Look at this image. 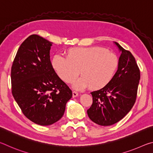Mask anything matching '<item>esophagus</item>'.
Listing matches in <instances>:
<instances>
[{
  "label": "esophagus",
  "mask_w": 153,
  "mask_h": 153,
  "mask_svg": "<svg viewBox=\"0 0 153 153\" xmlns=\"http://www.w3.org/2000/svg\"><path fill=\"white\" fill-rule=\"evenodd\" d=\"M72 95H73V97L75 98V97H77V96H78V93H77V92H75L74 91L73 93H72Z\"/></svg>",
  "instance_id": "esophagus-1"
}]
</instances>
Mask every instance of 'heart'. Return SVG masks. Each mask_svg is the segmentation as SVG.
Segmentation results:
<instances>
[{
    "label": "heart",
    "instance_id": "1",
    "mask_svg": "<svg viewBox=\"0 0 153 153\" xmlns=\"http://www.w3.org/2000/svg\"><path fill=\"white\" fill-rule=\"evenodd\" d=\"M52 66L60 78L72 83L74 89L82 90L90 86L92 90L102 89L112 81L119 66L115 54L99 46L76 47L66 52V58L56 55L52 59Z\"/></svg>",
    "mask_w": 153,
    "mask_h": 153
}]
</instances>
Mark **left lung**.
I'll return each instance as SVG.
<instances>
[{"label":"left lung","instance_id":"1","mask_svg":"<svg viewBox=\"0 0 153 153\" xmlns=\"http://www.w3.org/2000/svg\"><path fill=\"white\" fill-rule=\"evenodd\" d=\"M121 55L113 79L107 86L92 92L93 102L88 115L100 126L115 124L125 117L136 102L140 74L135 58L120 44L114 42Z\"/></svg>","mask_w":153,"mask_h":153}]
</instances>
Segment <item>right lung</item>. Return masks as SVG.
Listing matches in <instances>:
<instances>
[{"label": "right lung", "instance_id": "add662e5", "mask_svg": "<svg viewBox=\"0 0 153 153\" xmlns=\"http://www.w3.org/2000/svg\"><path fill=\"white\" fill-rule=\"evenodd\" d=\"M53 42L36 34L19 46L11 67L12 94L32 122L49 126L63 117L72 92L52 66Z\"/></svg>", "mask_w": 153, "mask_h": 153}]
</instances>
